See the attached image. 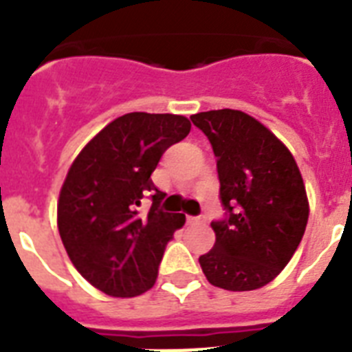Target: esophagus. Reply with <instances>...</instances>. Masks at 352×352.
I'll list each match as a JSON object with an SVG mask.
<instances>
[{
  "label": "esophagus",
  "mask_w": 352,
  "mask_h": 352,
  "mask_svg": "<svg viewBox=\"0 0 352 352\" xmlns=\"http://www.w3.org/2000/svg\"><path fill=\"white\" fill-rule=\"evenodd\" d=\"M204 221L203 215H188V223H201Z\"/></svg>",
  "instance_id": "34e87169"
}]
</instances>
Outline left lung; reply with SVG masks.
<instances>
[{
	"instance_id": "8db88e82",
	"label": "left lung",
	"mask_w": 352,
	"mask_h": 352,
	"mask_svg": "<svg viewBox=\"0 0 352 352\" xmlns=\"http://www.w3.org/2000/svg\"><path fill=\"white\" fill-rule=\"evenodd\" d=\"M217 157L225 217L212 221L214 248L199 257L210 283L256 290L294 256L309 219L303 179L287 146L261 122L235 109L192 115Z\"/></svg>"
}]
</instances>
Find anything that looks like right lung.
Segmentation results:
<instances>
[{
    "mask_svg": "<svg viewBox=\"0 0 352 352\" xmlns=\"http://www.w3.org/2000/svg\"><path fill=\"white\" fill-rule=\"evenodd\" d=\"M190 129L181 115L127 113L107 124L69 168L58 230L76 270L102 292L133 298L155 285L166 245L186 217L160 210L166 193L151 173ZM144 197L152 199L148 214L138 208Z\"/></svg>",
    "mask_w": 352,
    "mask_h": 352,
    "instance_id": "1",
    "label": "right lung"
}]
</instances>
